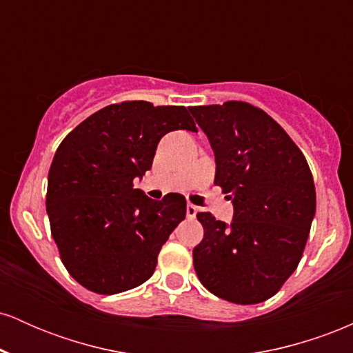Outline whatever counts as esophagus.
Masks as SVG:
<instances>
[{"mask_svg":"<svg viewBox=\"0 0 353 353\" xmlns=\"http://www.w3.org/2000/svg\"><path fill=\"white\" fill-rule=\"evenodd\" d=\"M197 210H199V209H197L196 205H194V204H190V202H189V204H188V208H185V214H188V217L192 219V217H196Z\"/></svg>","mask_w":353,"mask_h":353,"instance_id":"34e87169","label":"esophagus"}]
</instances>
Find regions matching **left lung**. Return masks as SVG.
<instances>
[{"instance_id": "obj_1", "label": "left lung", "mask_w": 353, "mask_h": 353, "mask_svg": "<svg viewBox=\"0 0 353 353\" xmlns=\"http://www.w3.org/2000/svg\"><path fill=\"white\" fill-rule=\"evenodd\" d=\"M209 137L216 179L230 194V225L197 212L204 239L194 269L210 294L252 305L281 290L301 262L315 214V185L297 144L277 121L244 101L189 108Z\"/></svg>"}]
</instances>
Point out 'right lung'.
Listing matches in <instances>:
<instances>
[{
    "label": "right lung",
    "instance_id": "right-lung-1",
    "mask_svg": "<svg viewBox=\"0 0 353 353\" xmlns=\"http://www.w3.org/2000/svg\"><path fill=\"white\" fill-rule=\"evenodd\" d=\"M197 128L184 106L148 101L109 104L61 141L48 174L51 236L66 270L91 292L134 289L185 217V197L152 201L134 189L152 165L161 137Z\"/></svg>",
    "mask_w": 353,
    "mask_h": 353
}]
</instances>
